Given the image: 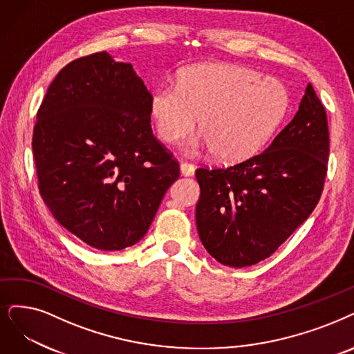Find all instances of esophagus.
<instances>
[{
	"mask_svg": "<svg viewBox=\"0 0 354 354\" xmlns=\"http://www.w3.org/2000/svg\"><path fill=\"white\" fill-rule=\"evenodd\" d=\"M180 171H181V176L192 177L194 174V165L190 164V162H181L180 164Z\"/></svg>",
	"mask_w": 354,
	"mask_h": 354,
	"instance_id": "34e87169",
	"label": "esophagus"
}]
</instances>
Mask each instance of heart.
<instances>
[{
  "label": "heart",
  "instance_id": "heart-1",
  "mask_svg": "<svg viewBox=\"0 0 354 354\" xmlns=\"http://www.w3.org/2000/svg\"><path fill=\"white\" fill-rule=\"evenodd\" d=\"M289 91L280 80L238 65H194L178 87L161 86L151 115L158 136L177 144L199 126L205 135L193 149L216 151L223 161H243L260 152L283 123Z\"/></svg>",
  "mask_w": 354,
  "mask_h": 354
}]
</instances>
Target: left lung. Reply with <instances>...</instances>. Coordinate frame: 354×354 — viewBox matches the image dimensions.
<instances>
[{"instance_id":"8db88e82","label":"left lung","mask_w":354,"mask_h":354,"mask_svg":"<svg viewBox=\"0 0 354 354\" xmlns=\"http://www.w3.org/2000/svg\"><path fill=\"white\" fill-rule=\"evenodd\" d=\"M328 153L327 113L308 84L266 151L228 168H197L196 223L210 256L236 268L270 257L315 209Z\"/></svg>"}]
</instances>
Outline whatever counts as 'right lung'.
<instances>
[{
  "label": "right lung",
  "instance_id": "obj_1",
  "mask_svg": "<svg viewBox=\"0 0 354 354\" xmlns=\"http://www.w3.org/2000/svg\"><path fill=\"white\" fill-rule=\"evenodd\" d=\"M152 95L132 64L107 52L64 66L37 110L33 157L41 199L87 245L136 244L180 177L151 129Z\"/></svg>",
  "mask_w": 354,
  "mask_h": 354
}]
</instances>
